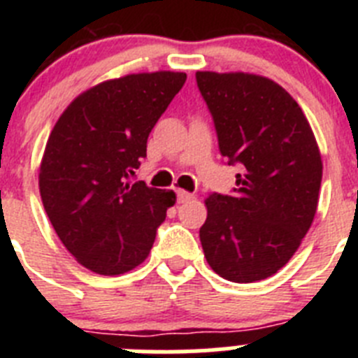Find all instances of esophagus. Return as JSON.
Instances as JSON below:
<instances>
[{
  "label": "esophagus",
  "mask_w": 358,
  "mask_h": 358,
  "mask_svg": "<svg viewBox=\"0 0 358 358\" xmlns=\"http://www.w3.org/2000/svg\"><path fill=\"white\" fill-rule=\"evenodd\" d=\"M194 199V194H189V192H185V189H177V202L182 204V202H188Z\"/></svg>",
  "instance_id": "1"
}]
</instances>
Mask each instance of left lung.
<instances>
[{
    "instance_id": "obj_1",
    "label": "left lung",
    "mask_w": 358,
    "mask_h": 358,
    "mask_svg": "<svg viewBox=\"0 0 358 358\" xmlns=\"http://www.w3.org/2000/svg\"><path fill=\"white\" fill-rule=\"evenodd\" d=\"M229 164L233 195L211 194L202 249L218 276L252 283L273 276L297 251L317 210L322 161L301 107L280 84L251 73L197 71Z\"/></svg>"
}]
</instances>
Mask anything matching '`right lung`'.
Listing matches in <instances>:
<instances>
[{"mask_svg":"<svg viewBox=\"0 0 358 358\" xmlns=\"http://www.w3.org/2000/svg\"><path fill=\"white\" fill-rule=\"evenodd\" d=\"M186 82V73H138L78 94L57 120L44 148L39 189L64 248L103 276L145 262L172 189L131 181L157 120Z\"/></svg>","mask_w":358,"mask_h":358,"instance_id":"1","label":"right lung"}]
</instances>
